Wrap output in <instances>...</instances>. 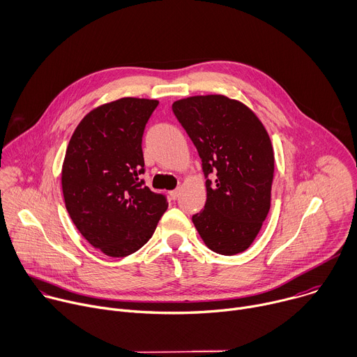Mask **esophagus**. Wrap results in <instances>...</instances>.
Returning <instances> with one entry per match:
<instances>
[{
  "label": "esophagus",
  "instance_id": "34e87169",
  "mask_svg": "<svg viewBox=\"0 0 357 357\" xmlns=\"http://www.w3.org/2000/svg\"><path fill=\"white\" fill-rule=\"evenodd\" d=\"M170 194V197H172V199H177L178 198V195H180V188H176V190H173V191H170L169 192Z\"/></svg>",
  "mask_w": 357,
  "mask_h": 357
}]
</instances>
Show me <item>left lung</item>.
<instances>
[{
    "instance_id": "1",
    "label": "left lung",
    "mask_w": 357,
    "mask_h": 357,
    "mask_svg": "<svg viewBox=\"0 0 357 357\" xmlns=\"http://www.w3.org/2000/svg\"><path fill=\"white\" fill-rule=\"evenodd\" d=\"M172 108L206 178V202L192 215L199 236L215 253L245 252L270 209L274 153L263 123L245 104L225 96L188 97Z\"/></svg>"
}]
</instances>
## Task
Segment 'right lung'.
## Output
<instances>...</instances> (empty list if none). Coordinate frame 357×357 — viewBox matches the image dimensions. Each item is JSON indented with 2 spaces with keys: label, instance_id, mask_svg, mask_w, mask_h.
<instances>
[{
  "label": "right lung",
  "instance_id": "obj_1",
  "mask_svg": "<svg viewBox=\"0 0 357 357\" xmlns=\"http://www.w3.org/2000/svg\"><path fill=\"white\" fill-rule=\"evenodd\" d=\"M156 100L121 98L89 112L71 136L61 169L68 215L89 241L111 257L144 246L167 209L145 173L142 137Z\"/></svg>",
  "mask_w": 357,
  "mask_h": 357
}]
</instances>
